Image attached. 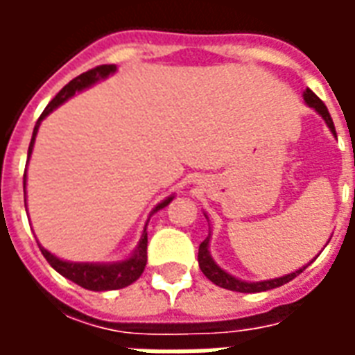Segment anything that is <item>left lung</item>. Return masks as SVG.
Returning a JSON list of instances; mask_svg holds the SVG:
<instances>
[{"label": "left lung", "mask_w": 355, "mask_h": 355, "mask_svg": "<svg viewBox=\"0 0 355 355\" xmlns=\"http://www.w3.org/2000/svg\"><path fill=\"white\" fill-rule=\"evenodd\" d=\"M302 96H304L306 106H310L312 110H315V112H318V114L323 117V121L327 123L329 131L333 132V135L336 137L335 123H333V119H331V116H329L327 106H325V104H323V102H321L320 98H318V96H315V94H313L308 87L304 89ZM203 215H205V213H203ZM205 218H209V216L205 215ZM209 241H211V234H209L207 238L201 241L200 253H198V262H200L201 272L205 274V277H207V279H211V282L215 283V285H218V287H223V289L238 291V293H261V291L275 289V287H282V285H285V283H289L291 279H295V277H297L300 272H304L306 268H308V264H306V266L298 268L297 272H291V274H285V275H282V277H274V279H262V282H245V279H239V277H236V275L228 274L226 270H223V268L216 264L215 259L211 257V251H209V247H211L209 245Z\"/></svg>", "instance_id": "obj_1"}]
</instances>
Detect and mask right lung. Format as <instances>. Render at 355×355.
I'll return each instance as SVG.
<instances>
[{"label":"right lung","mask_w":355,"mask_h":355,"mask_svg":"<svg viewBox=\"0 0 355 355\" xmlns=\"http://www.w3.org/2000/svg\"><path fill=\"white\" fill-rule=\"evenodd\" d=\"M116 64H104V66H96L93 70H89V72L81 73L78 76L76 80H72L68 85L62 87V91L53 98V101L47 104V108L43 110V114L37 119V123L34 127V132H32V140H30V146H28V162H30V157H32V150H34L35 144V137H37V131H40V125L45 117L49 116L53 110H57L60 104H64L68 98H72L76 93H81V91H85V89L93 87L94 83H98V81L106 80L108 76L112 73H116ZM24 188H26V173H24ZM26 193V192H24ZM175 200V193L169 196V198H165L163 201H159L154 209H152V213L150 216L157 213V211H162L163 207H167L171 201ZM150 216H148V220H150ZM148 220L144 224V230H142V236L139 239V245L135 247V251H132L127 259L123 261H116V262H72V261H62V259H58L55 254L47 251L45 247L40 245L42 249L43 257L47 259L51 266L57 270L58 274L64 275L66 279H70V282L78 283L80 287L89 291H114V289H123L127 285H131L139 279L142 272H144V268H146V261H148Z\"/></svg>","instance_id":"obj_1"}]
</instances>
